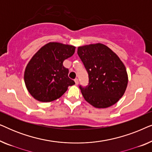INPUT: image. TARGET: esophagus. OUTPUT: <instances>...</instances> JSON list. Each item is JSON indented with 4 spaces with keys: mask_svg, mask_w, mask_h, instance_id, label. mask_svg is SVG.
Here are the masks:
<instances>
[{
    "mask_svg": "<svg viewBox=\"0 0 152 152\" xmlns=\"http://www.w3.org/2000/svg\"><path fill=\"white\" fill-rule=\"evenodd\" d=\"M75 84L76 85H78V84H79L78 79H75Z\"/></svg>",
    "mask_w": 152,
    "mask_h": 152,
    "instance_id": "esophagus-1",
    "label": "esophagus"
}]
</instances>
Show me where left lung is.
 Masks as SVG:
<instances>
[{
	"instance_id": "8db88e82",
	"label": "left lung",
	"mask_w": 152,
	"mask_h": 152,
	"mask_svg": "<svg viewBox=\"0 0 152 152\" xmlns=\"http://www.w3.org/2000/svg\"><path fill=\"white\" fill-rule=\"evenodd\" d=\"M77 54L88 75V84L80 88L85 100L95 108L115 104L128 83L126 68L120 58L102 43L79 47Z\"/></svg>"
}]
</instances>
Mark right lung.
Returning <instances> with one entry per match:
<instances>
[{"label":"right lung","mask_w":152,"mask_h":152,"mask_svg":"<svg viewBox=\"0 0 152 152\" xmlns=\"http://www.w3.org/2000/svg\"><path fill=\"white\" fill-rule=\"evenodd\" d=\"M75 47L57 42L47 43L33 56L26 66L24 80L34 99L43 102L55 100L75 83L68 77L63 62L73 55Z\"/></svg>","instance_id":"right-lung-1"}]
</instances>
